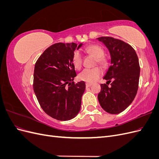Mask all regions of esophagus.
Returning a JSON list of instances; mask_svg holds the SVG:
<instances>
[{"label":"esophagus","mask_w":159,"mask_h":159,"mask_svg":"<svg viewBox=\"0 0 159 159\" xmlns=\"http://www.w3.org/2000/svg\"><path fill=\"white\" fill-rule=\"evenodd\" d=\"M91 85H92V84H89V83H87V84H86V87H87V88L91 87Z\"/></svg>","instance_id":"esophagus-1"}]
</instances>
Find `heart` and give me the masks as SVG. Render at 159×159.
I'll return each mask as SVG.
<instances>
[{"label": "heart", "instance_id": "heart-1", "mask_svg": "<svg viewBox=\"0 0 159 159\" xmlns=\"http://www.w3.org/2000/svg\"><path fill=\"white\" fill-rule=\"evenodd\" d=\"M86 50L97 58L98 64L102 66H107V60L103 57L105 52L102 47L98 45H91L88 46ZM71 61L76 69L81 68L82 66V56L80 50H76L74 53ZM102 75V71L99 68H94L92 69L86 68L80 72L78 78L81 81L91 84L97 81Z\"/></svg>", "mask_w": 159, "mask_h": 159}]
</instances>
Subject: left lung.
Instances as JSON below:
<instances>
[{"instance_id": "1", "label": "left lung", "mask_w": 159, "mask_h": 159, "mask_svg": "<svg viewBox=\"0 0 159 159\" xmlns=\"http://www.w3.org/2000/svg\"><path fill=\"white\" fill-rule=\"evenodd\" d=\"M97 40L103 43L111 56V66L103 77L107 81L101 84L98 100L105 111L118 114L131 105L137 93L140 76L139 59L133 47L122 40L112 37H100ZM109 83L111 86L108 87Z\"/></svg>"}]
</instances>
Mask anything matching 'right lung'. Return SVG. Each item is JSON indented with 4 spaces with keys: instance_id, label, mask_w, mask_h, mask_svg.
Masks as SVG:
<instances>
[{
    "instance_id": "obj_1",
    "label": "right lung",
    "mask_w": 159,
    "mask_h": 159,
    "mask_svg": "<svg viewBox=\"0 0 159 159\" xmlns=\"http://www.w3.org/2000/svg\"><path fill=\"white\" fill-rule=\"evenodd\" d=\"M80 43H56L43 52L34 71L33 88L44 112L59 121H68L78 114L85 89L84 81L74 82L76 72L72 64Z\"/></svg>"
}]
</instances>
